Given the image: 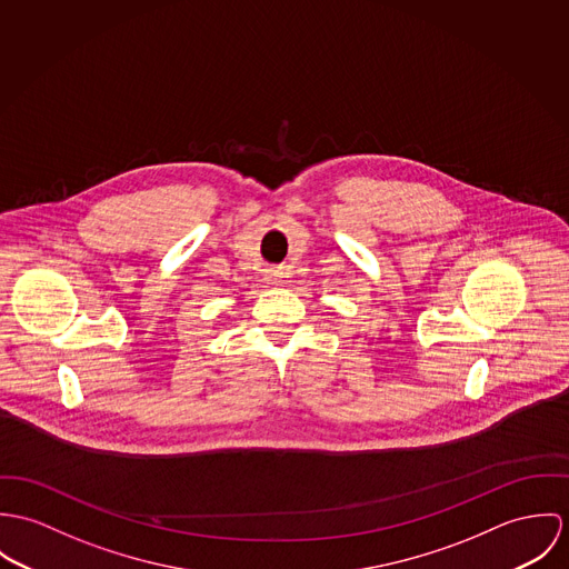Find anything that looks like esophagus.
<instances>
[{"label":"esophagus","instance_id":"obj_1","mask_svg":"<svg viewBox=\"0 0 569 569\" xmlns=\"http://www.w3.org/2000/svg\"><path fill=\"white\" fill-rule=\"evenodd\" d=\"M283 270H279V268H270L268 272H266V281H270V283H274V286H279V283H283Z\"/></svg>","mask_w":569,"mask_h":569}]
</instances>
